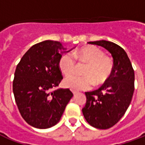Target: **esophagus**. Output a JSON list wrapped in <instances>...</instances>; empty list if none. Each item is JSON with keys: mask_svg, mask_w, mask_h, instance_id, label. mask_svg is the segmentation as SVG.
Instances as JSON below:
<instances>
[{"mask_svg": "<svg viewBox=\"0 0 145 145\" xmlns=\"http://www.w3.org/2000/svg\"><path fill=\"white\" fill-rule=\"evenodd\" d=\"M72 92H73V94H74V95H76L77 94H78V91H74V90H73Z\"/></svg>", "mask_w": 145, "mask_h": 145, "instance_id": "34e87169", "label": "esophagus"}]
</instances>
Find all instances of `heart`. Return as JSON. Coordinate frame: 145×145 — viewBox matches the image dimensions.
<instances>
[{
	"instance_id": "1",
	"label": "heart",
	"mask_w": 145,
	"mask_h": 145,
	"mask_svg": "<svg viewBox=\"0 0 145 145\" xmlns=\"http://www.w3.org/2000/svg\"><path fill=\"white\" fill-rule=\"evenodd\" d=\"M65 54L59 60V68L66 77L75 72L76 60L84 62L83 76H72L63 81L67 88L74 91H81L91 88L93 85H103L111 76L113 71V60L110 57L104 55V52L95 46L88 45L73 52ZM75 58H74L73 57Z\"/></svg>"
}]
</instances>
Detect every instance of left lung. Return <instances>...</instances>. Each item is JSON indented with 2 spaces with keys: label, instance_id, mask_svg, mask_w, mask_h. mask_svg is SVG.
I'll use <instances>...</instances> for the list:
<instances>
[{
  "label": "left lung",
  "instance_id": "left-lung-1",
  "mask_svg": "<svg viewBox=\"0 0 145 145\" xmlns=\"http://www.w3.org/2000/svg\"><path fill=\"white\" fill-rule=\"evenodd\" d=\"M89 44L106 49L113 58V71L100 88L85 92L86 104L83 115L89 124L98 129H109L116 124L131 103L134 91V71L124 50L106 40Z\"/></svg>",
  "mask_w": 145,
  "mask_h": 145
}]
</instances>
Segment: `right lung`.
Returning a JSON list of instances; mask_svg holds the SVG:
<instances>
[{"label": "right lung", "mask_w": 145, "mask_h": 145, "mask_svg": "<svg viewBox=\"0 0 145 145\" xmlns=\"http://www.w3.org/2000/svg\"><path fill=\"white\" fill-rule=\"evenodd\" d=\"M61 49L60 42L54 40L33 45L14 71L15 103L22 118L34 127L46 129L57 124L73 96L69 88H56L63 79L59 68Z\"/></svg>", "instance_id": "1"}]
</instances>
